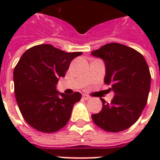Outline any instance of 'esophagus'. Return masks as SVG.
Wrapping results in <instances>:
<instances>
[{"instance_id": "obj_1", "label": "esophagus", "mask_w": 160, "mask_h": 160, "mask_svg": "<svg viewBox=\"0 0 160 160\" xmlns=\"http://www.w3.org/2000/svg\"><path fill=\"white\" fill-rule=\"evenodd\" d=\"M83 99H85V100H88L90 99V96H89V95H83Z\"/></svg>"}]
</instances>
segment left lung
<instances>
[{"label": "left lung", "instance_id": "1", "mask_svg": "<svg viewBox=\"0 0 160 160\" xmlns=\"http://www.w3.org/2000/svg\"><path fill=\"white\" fill-rule=\"evenodd\" d=\"M91 55L105 61V83L114 92L110 103L100 99L102 109L91 115L93 121L105 131L125 130L138 120L146 105L151 82L148 64L139 52L119 43L106 44Z\"/></svg>", "mask_w": 160, "mask_h": 160}]
</instances>
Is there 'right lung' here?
Instances as JSON below:
<instances>
[{"label":"right lung","mask_w":160,"mask_h":160,"mask_svg":"<svg viewBox=\"0 0 160 160\" xmlns=\"http://www.w3.org/2000/svg\"><path fill=\"white\" fill-rule=\"evenodd\" d=\"M82 52L65 51L42 44L28 49L14 69L15 95L24 119L38 131L53 133L65 126L81 94L56 90L71 60Z\"/></svg>","instance_id":"1"}]
</instances>
